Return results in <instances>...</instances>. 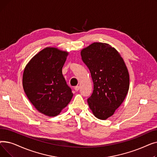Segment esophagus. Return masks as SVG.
Returning a JSON list of instances; mask_svg holds the SVG:
<instances>
[{
	"mask_svg": "<svg viewBox=\"0 0 157 157\" xmlns=\"http://www.w3.org/2000/svg\"><path fill=\"white\" fill-rule=\"evenodd\" d=\"M79 88H80V87H79V86H75V87H74V90H75L76 92L79 91Z\"/></svg>",
	"mask_w": 157,
	"mask_h": 157,
	"instance_id": "esophagus-1",
	"label": "esophagus"
}]
</instances>
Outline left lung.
<instances>
[{
  "mask_svg": "<svg viewBox=\"0 0 157 157\" xmlns=\"http://www.w3.org/2000/svg\"><path fill=\"white\" fill-rule=\"evenodd\" d=\"M81 59L91 73L94 91L87 100L94 116L111 117L127 95L129 74L120 53L107 43H94L81 52Z\"/></svg>",
  "mask_w": 157,
  "mask_h": 157,
  "instance_id": "left-lung-1",
  "label": "left lung"
}]
</instances>
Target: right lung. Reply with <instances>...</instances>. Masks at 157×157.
<instances>
[{
	"instance_id": "right-lung-1",
	"label": "right lung",
	"mask_w": 157,
	"mask_h": 157,
	"mask_svg": "<svg viewBox=\"0 0 157 157\" xmlns=\"http://www.w3.org/2000/svg\"><path fill=\"white\" fill-rule=\"evenodd\" d=\"M68 55L67 51L46 47L33 56L24 69V92L35 108L46 116L59 115L72 98L62 74Z\"/></svg>"
}]
</instances>
